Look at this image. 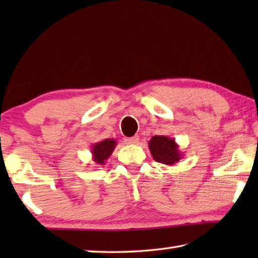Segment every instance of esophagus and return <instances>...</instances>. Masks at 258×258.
<instances>
[{
	"mask_svg": "<svg viewBox=\"0 0 258 258\" xmlns=\"http://www.w3.org/2000/svg\"><path fill=\"white\" fill-rule=\"evenodd\" d=\"M139 142V137L138 135H134L132 138H126L125 139V143H127V145H137Z\"/></svg>",
	"mask_w": 258,
	"mask_h": 258,
	"instance_id": "esophagus-1",
	"label": "esophagus"
}]
</instances>
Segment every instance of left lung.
<instances>
[{"instance_id":"left-lung-1","label":"left lung","mask_w":258,"mask_h":258,"mask_svg":"<svg viewBox=\"0 0 258 258\" xmlns=\"http://www.w3.org/2000/svg\"><path fill=\"white\" fill-rule=\"evenodd\" d=\"M149 150L157 163L168 166L176 165L183 158V154L178 149L175 139L165 137V135H155L149 141Z\"/></svg>"}]
</instances>
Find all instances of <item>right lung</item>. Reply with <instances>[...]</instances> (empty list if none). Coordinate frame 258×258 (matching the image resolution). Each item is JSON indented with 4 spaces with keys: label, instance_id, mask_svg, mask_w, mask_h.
<instances>
[{
    "label": "right lung",
    "instance_id": "right-lung-1",
    "mask_svg": "<svg viewBox=\"0 0 258 258\" xmlns=\"http://www.w3.org/2000/svg\"><path fill=\"white\" fill-rule=\"evenodd\" d=\"M117 146L116 140L113 139H104L91 148V154H92V160L98 165H104L106 161L111 156L113 149Z\"/></svg>",
    "mask_w": 258,
    "mask_h": 258
}]
</instances>
